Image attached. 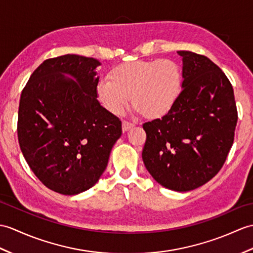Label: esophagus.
I'll return each instance as SVG.
<instances>
[{
    "label": "esophagus",
    "instance_id": "1",
    "mask_svg": "<svg viewBox=\"0 0 253 253\" xmlns=\"http://www.w3.org/2000/svg\"><path fill=\"white\" fill-rule=\"evenodd\" d=\"M133 126H134V125L132 124V123H129V122L124 121V122H123V125H122L123 132H126V131H128V130H130V129H131Z\"/></svg>",
    "mask_w": 253,
    "mask_h": 253
}]
</instances>
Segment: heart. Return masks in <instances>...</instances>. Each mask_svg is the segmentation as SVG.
I'll return each mask as SVG.
<instances>
[{"mask_svg": "<svg viewBox=\"0 0 253 253\" xmlns=\"http://www.w3.org/2000/svg\"><path fill=\"white\" fill-rule=\"evenodd\" d=\"M108 79L99 81L98 100L110 113L120 115L131 100L134 110L149 120L167 116L178 103L183 90V72L170 59L138 60L119 64Z\"/></svg>", "mask_w": 253, "mask_h": 253, "instance_id": "b5f03b06", "label": "heart"}]
</instances>
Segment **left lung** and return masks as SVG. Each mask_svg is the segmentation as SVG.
<instances>
[{
    "mask_svg": "<svg viewBox=\"0 0 253 253\" xmlns=\"http://www.w3.org/2000/svg\"><path fill=\"white\" fill-rule=\"evenodd\" d=\"M183 90L167 116L144 123L145 168L166 189L187 192L220 171L237 124L233 87L209 58L180 50Z\"/></svg>",
    "mask_w": 253,
    "mask_h": 253,
    "instance_id": "left-lung-1",
    "label": "left lung"
}]
</instances>
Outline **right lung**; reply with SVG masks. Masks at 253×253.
<instances>
[{
    "mask_svg": "<svg viewBox=\"0 0 253 253\" xmlns=\"http://www.w3.org/2000/svg\"><path fill=\"white\" fill-rule=\"evenodd\" d=\"M100 61L64 55L42 62L20 96L18 141L42 183L62 195L95 185L122 136V122L98 101Z\"/></svg>",
    "mask_w": 253,
    "mask_h": 253,
    "instance_id": "obj_1",
    "label": "right lung"
}]
</instances>
